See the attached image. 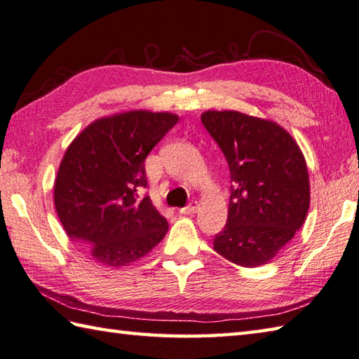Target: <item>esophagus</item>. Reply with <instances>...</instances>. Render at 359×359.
Masks as SVG:
<instances>
[{
	"label": "esophagus",
	"instance_id": "34e87169",
	"mask_svg": "<svg viewBox=\"0 0 359 359\" xmlns=\"http://www.w3.org/2000/svg\"><path fill=\"white\" fill-rule=\"evenodd\" d=\"M196 212H198V202H196V201L189 203V205H187V207H184V208H180V215H184V216L194 215Z\"/></svg>",
	"mask_w": 359,
	"mask_h": 359
}]
</instances>
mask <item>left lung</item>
Masks as SVG:
<instances>
[{
	"instance_id": "8db88e82",
	"label": "left lung",
	"mask_w": 359,
	"mask_h": 359,
	"mask_svg": "<svg viewBox=\"0 0 359 359\" xmlns=\"http://www.w3.org/2000/svg\"><path fill=\"white\" fill-rule=\"evenodd\" d=\"M201 121L230 170L227 224L215 250L243 268L269 263L304 226L310 177L296 140L271 119L236 110H207Z\"/></svg>"
}]
</instances>
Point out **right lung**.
<instances>
[{
  "label": "right lung",
  "mask_w": 359,
  "mask_h": 359,
  "mask_svg": "<svg viewBox=\"0 0 359 359\" xmlns=\"http://www.w3.org/2000/svg\"><path fill=\"white\" fill-rule=\"evenodd\" d=\"M179 116L130 110L88 124L63 156L54 205L67 235L104 266H128L156 248L168 222L152 205L144 160Z\"/></svg>",
  "instance_id": "add662e5"
}]
</instances>
